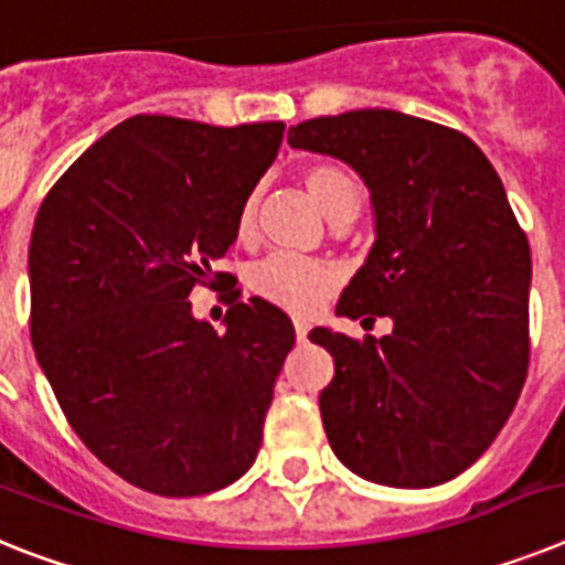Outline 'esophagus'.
I'll return each mask as SVG.
<instances>
[{
	"instance_id": "34e87169",
	"label": "esophagus",
	"mask_w": 565,
	"mask_h": 565,
	"mask_svg": "<svg viewBox=\"0 0 565 565\" xmlns=\"http://www.w3.org/2000/svg\"><path fill=\"white\" fill-rule=\"evenodd\" d=\"M292 323H296V338H298V341H307V332H310V323L303 321V318H296V321H292Z\"/></svg>"
}]
</instances>
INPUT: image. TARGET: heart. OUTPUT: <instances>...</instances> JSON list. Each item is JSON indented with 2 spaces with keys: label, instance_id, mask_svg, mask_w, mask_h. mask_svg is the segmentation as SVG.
<instances>
[{
  "label": "heart",
  "instance_id": "b5f03b06",
  "mask_svg": "<svg viewBox=\"0 0 565 565\" xmlns=\"http://www.w3.org/2000/svg\"><path fill=\"white\" fill-rule=\"evenodd\" d=\"M303 188L312 199L327 222L341 224L355 218L358 207H361V184L352 179L338 164H312L303 170ZM258 204H262V193L253 190L247 199L242 201L238 215H235V235L238 242H249L255 235V222H258ZM338 276L330 267L316 262H298V258H287V255H273L267 262L249 273V287L269 303H276L281 310L296 312V316H312L318 312L330 292L335 289Z\"/></svg>",
  "mask_w": 565,
  "mask_h": 565
}]
</instances>
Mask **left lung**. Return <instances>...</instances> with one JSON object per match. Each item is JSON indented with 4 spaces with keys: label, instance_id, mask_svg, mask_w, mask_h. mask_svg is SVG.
Wrapping results in <instances>:
<instances>
[{
    "label": "left lung",
    "instance_id": "8db88e82",
    "mask_svg": "<svg viewBox=\"0 0 565 565\" xmlns=\"http://www.w3.org/2000/svg\"><path fill=\"white\" fill-rule=\"evenodd\" d=\"M289 147L350 164L370 190L375 244L335 312L392 332L316 327L335 361L321 392L332 452L372 483L438 487L487 452L529 366L526 233L472 139L398 110L289 127Z\"/></svg>",
    "mask_w": 565,
    "mask_h": 565
}]
</instances>
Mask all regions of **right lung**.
<instances>
[{"mask_svg": "<svg viewBox=\"0 0 565 565\" xmlns=\"http://www.w3.org/2000/svg\"><path fill=\"white\" fill-rule=\"evenodd\" d=\"M281 139L284 121L134 116L39 207L28 253L36 361L82 444L145 492H215L258 455L292 321L233 296L215 332L188 298L238 238V207Z\"/></svg>", "mask_w": 565, "mask_h": 565, "instance_id": "obj_1", "label": "right lung"}]
</instances>
